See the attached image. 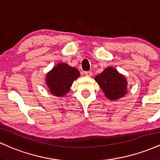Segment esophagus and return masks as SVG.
Instances as JSON below:
<instances>
[{
	"label": "esophagus",
	"instance_id": "1",
	"mask_svg": "<svg viewBox=\"0 0 160 160\" xmlns=\"http://www.w3.org/2000/svg\"><path fill=\"white\" fill-rule=\"evenodd\" d=\"M85 75L86 76H87V77H91L92 75V73L91 72V71H85Z\"/></svg>",
	"mask_w": 160,
	"mask_h": 160
}]
</instances>
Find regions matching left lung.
Returning a JSON list of instances; mask_svg holds the SVG:
<instances>
[{"label":"left lung","instance_id":"left-lung-1","mask_svg":"<svg viewBox=\"0 0 160 160\" xmlns=\"http://www.w3.org/2000/svg\"><path fill=\"white\" fill-rule=\"evenodd\" d=\"M94 79L109 100L117 101L127 94V80L114 68H106Z\"/></svg>","mask_w":160,"mask_h":160}]
</instances>
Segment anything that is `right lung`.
<instances>
[{
    "label": "right lung",
    "instance_id": "add662e5",
    "mask_svg": "<svg viewBox=\"0 0 160 160\" xmlns=\"http://www.w3.org/2000/svg\"><path fill=\"white\" fill-rule=\"evenodd\" d=\"M76 68L67 63L57 64L46 75V84L51 94L56 97H63L70 91V87L80 77Z\"/></svg>",
    "mask_w": 160,
    "mask_h": 160
}]
</instances>
